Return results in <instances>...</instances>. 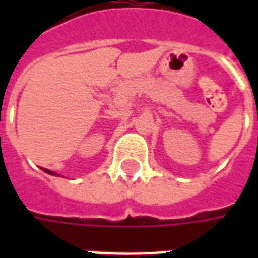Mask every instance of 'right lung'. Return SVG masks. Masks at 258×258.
<instances>
[{"mask_svg": "<svg viewBox=\"0 0 258 258\" xmlns=\"http://www.w3.org/2000/svg\"><path fill=\"white\" fill-rule=\"evenodd\" d=\"M43 171L47 173H50V175H55V172H53V171H48V169H43ZM57 176H58V175H57Z\"/></svg>", "mask_w": 258, "mask_h": 258, "instance_id": "right-lung-1", "label": "right lung"}]
</instances>
